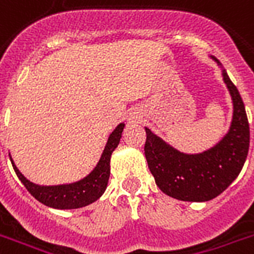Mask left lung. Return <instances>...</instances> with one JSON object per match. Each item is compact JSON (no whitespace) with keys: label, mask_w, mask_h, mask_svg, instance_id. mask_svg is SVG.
Segmentation results:
<instances>
[{"label":"left lung","mask_w":254,"mask_h":254,"mask_svg":"<svg viewBox=\"0 0 254 254\" xmlns=\"http://www.w3.org/2000/svg\"><path fill=\"white\" fill-rule=\"evenodd\" d=\"M224 84L232 98L233 116L225 135L200 153H184L149 127L145 157L157 187L176 200L204 202L221 194L243 169L249 150V124L243 98L217 58Z\"/></svg>","instance_id":"left-lung-1"}]
</instances>
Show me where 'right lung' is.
<instances>
[{
	"label": "right lung",
	"mask_w": 254,
	"mask_h": 254,
	"mask_svg": "<svg viewBox=\"0 0 254 254\" xmlns=\"http://www.w3.org/2000/svg\"><path fill=\"white\" fill-rule=\"evenodd\" d=\"M125 124L117 125L108 137L106 145L97 165L84 179L70 184H60V185H38L29 181L24 174L15 166L13 158L10 157L11 165L19 181L24 184L29 193L36 200L42 202L46 206L54 209H78L97 201L104 194L110 176V157L114 149L120 144L123 137ZM10 156V154H9Z\"/></svg>",
	"instance_id": "right-lung-1"
}]
</instances>
